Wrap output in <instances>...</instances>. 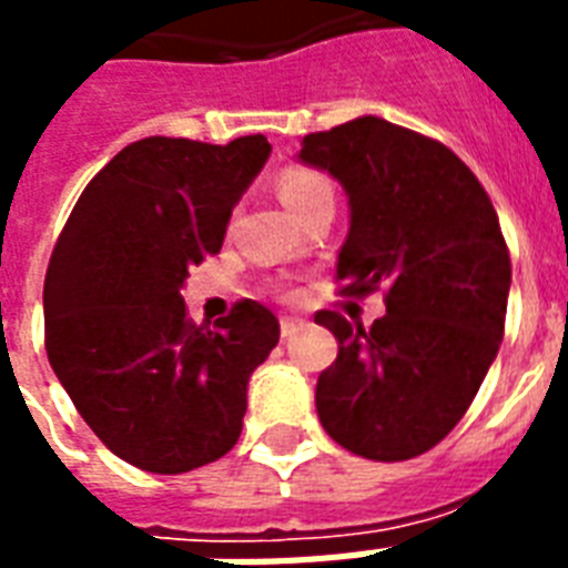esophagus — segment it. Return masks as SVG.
Returning <instances> with one entry per match:
<instances>
[{"label": "esophagus", "mask_w": 568, "mask_h": 568, "mask_svg": "<svg viewBox=\"0 0 568 568\" xmlns=\"http://www.w3.org/2000/svg\"><path fill=\"white\" fill-rule=\"evenodd\" d=\"M303 327H306V318H301V315H283L280 318V333H283V338H292Z\"/></svg>", "instance_id": "1"}]
</instances>
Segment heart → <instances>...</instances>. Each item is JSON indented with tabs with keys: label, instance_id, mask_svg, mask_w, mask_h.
Segmentation results:
<instances>
[{
	"label": "heart",
	"instance_id": "b5f03b06",
	"mask_svg": "<svg viewBox=\"0 0 568 568\" xmlns=\"http://www.w3.org/2000/svg\"><path fill=\"white\" fill-rule=\"evenodd\" d=\"M276 194L297 221L315 205L333 203V185L324 173L312 168H285L276 180Z\"/></svg>",
	"mask_w": 568,
	"mask_h": 568
}]
</instances>
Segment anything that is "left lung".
I'll return each mask as SVG.
<instances>
[{"label": "left lung", "instance_id": "8db88e82", "mask_svg": "<svg viewBox=\"0 0 568 568\" xmlns=\"http://www.w3.org/2000/svg\"><path fill=\"white\" fill-rule=\"evenodd\" d=\"M297 159L347 194L342 292L386 288L368 329L315 315L338 342L315 386L318 418L351 454L413 459L454 430L498 356L510 294L498 214L448 146L372 114L306 135Z\"/></svg>", "mask_w": 568, "mask_h": 568}]
</instances>
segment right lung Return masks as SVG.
<instances>
[{"label": "right lung", "instance_id": "add662e5", "mask_svg": "<svg viewBox=\"0 0 568 568\" xmlns=\"http://www.w3.org/2000/svg\"><path fill=\"white\" fill-rule=\"evenodd\" d=\"M267 155L265 135L135 141L88 182L52 250L49 365L102 445L135 468L182 475L239 442L250 374L280 321L241 301L196 327L180 292L189 267L221 250Z\"/></svg>", "mask_w": 568, "mask_h": 568}]
</instances>
